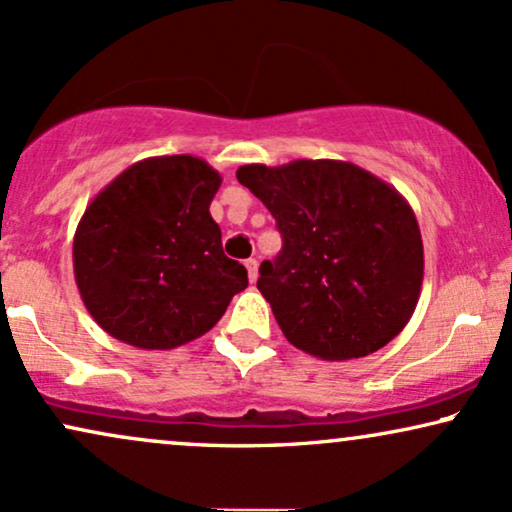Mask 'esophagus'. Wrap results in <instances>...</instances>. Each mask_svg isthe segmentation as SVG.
Wrapping results in <instances>:
<instances>
[{"mask_svg":"<svg viewBox=\"0 0 512 512\" xmlns=\"http://www.w3.org/2000/svg\"><path fill=\"white\" fill-rule=\"evenodd\" d=\"M244 266H246V273H249V282H256V277H258V261H256V258H249Z\"/></svg>","mask_w":512,"mask_h":512,"instance_id":"obj_1","label":"esophagus"}]
</instances>
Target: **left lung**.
<instances>
[{"mask_svg": "<svg viewBox=\"0 0 512 512\" xmlns=\"http://www.w3.org/2000/svg\"><path fill=\"white\" fill-rule=\"evenodd\" d=\"M273 213L282 254L256 287L289 344L320 361L387 346L418 306L425 249L399 189L356 163L296 159L237 170Z\"/></svg>", "mask_w": 512, "mask_h": 512, "instance_id": "left-lung-1", "label": "left lung"}]
</instances>
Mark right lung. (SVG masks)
<instances>
[{
	"instance_id": "add662e5",
	"label": "right lung",
	"mask_w": 512,
	"mask_h": 512,
	"mask_svg": "<svg viewBox=\"0 0 512 512\" xmlns=\"http://www.w3.org/2000/svg\"><path fill=\"white\" fill-rule=\"evenodd\" d=\"M220 173L192 154L151 156L87 204L73 273L94 323L118 342L166 351L199 339L249 285L211 218Z\"/></svg>"
}]
</instances>
